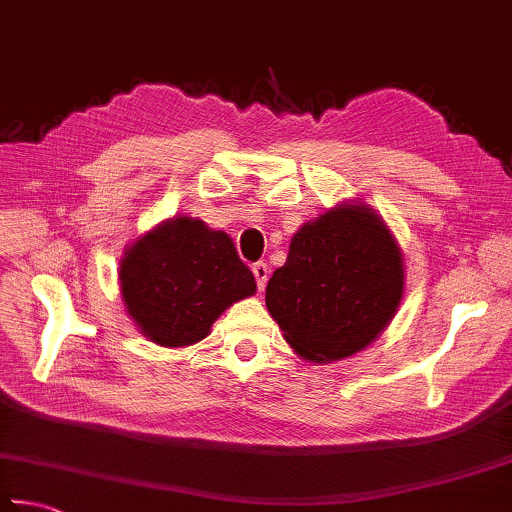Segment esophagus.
Instances as JSON below:
<instances>
[{
    "instance_id": "1",
    "label": "esophagus",
    "mask_w": 512,
    "mask_h": 512,
    "mask_svg": "<svg viewBox=\"0 0 512 512\" xmlns=\"http://www.w3.org/2000/svg\"><path fill=\"white\" fill-rule=\"evenodd\" d=\"M268 273H271V271H268V266L264 262L253 264V275H255V282H257L259 291H264V286L268 282Z\"/></svg>"
}]
</instances>
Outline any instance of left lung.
Returning a JSON list of instances; mask_svg holds the SVG:
<instances>
[{"instance_id": "left-lung-1", "label": "left lung", "mask_w": 512, "mask_h": 512, "mask_svg": "<svg viewBox=\"0 0 512 512\" xmlns=\"http://www.w3.org/2000/svg\"><path fill=\"white\" fill-rule=\"evenodd\" d=\"M403 255L365 203H340L295 232L266 286V309L309 362L349 358L387 329L403 300Z\"/></svg>"}]
</instances>
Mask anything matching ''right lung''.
<instances>
[{"mask_svg":"<svg viewBox=\"0 0 512 512\" xmlns=\"http://www.w3.org/2000/svg\"><path fill=\"white\" fill-rule=\"evenodd\" d=\"M120 295L147 340L190 347L257 284L224 230L174 217L138 237L120 262Z\"/></svg>","mask_w":512,"mask_h":512,"instance_id":"add662e5","label":"right lung"}]
</instances>
